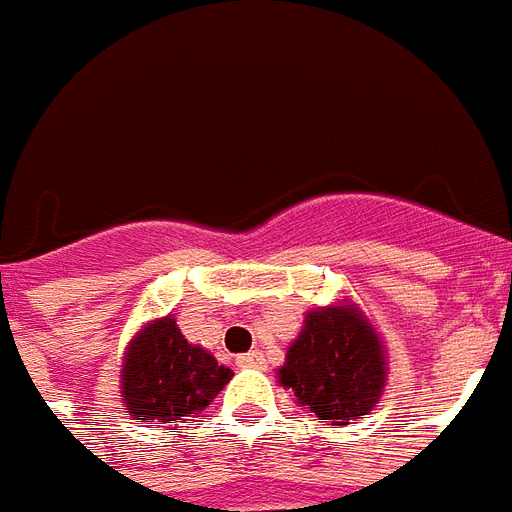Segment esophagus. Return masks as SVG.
<instances>
[{
    "label": "esophagus",
    "instance_id": "34e87169",
    "mask_svg": "<svg viewBox=\"0 0 512 512\" xmlns=\"http://www.w3.org/2000/svg\"><path fill=\"white\" fill-rule=\"evenodd\" d=\"M237 367H264V354L261 351H248L237 357Z\"/></svg>",
    "mask_w": 512,
    "mask_h": 512
}]
</instances>
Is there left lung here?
Wrapping results in <instances>:
<instances>
[{"label": "left lung", "mask_w": 512, "mask_h": 512, "mask_svg": "<svg viewBox=\"0 0 512 512\" xmlns=\"http://www.w3.org/2000/svg\"><path fill=\"white\" fill-rule=\"evenodd\" d=\"M277 375L322 423L349 425L380 402L386 351L357 306H322L306 314L304 330L290 343Z\"/></svg>", "instance_id": "8db88e82"}]
</instances>
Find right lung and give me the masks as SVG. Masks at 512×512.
<instances>
[{
    "mask_svg": "<svg viewBox=\"0 0 512 512\" xmlns=\"http://www.w3.org/2000/svg\"><path fill=\"white\" fill-rule=\"evenodd\" d=\"M235 372L179 333L174 317L134 335L121 370V394L137 423H182L214 402Z\"/></svg>",
    "mask_w": 512,
    "mask_h": 512,
    "instance_id": "1",
    "label": "right lung"
}]
</instances>
